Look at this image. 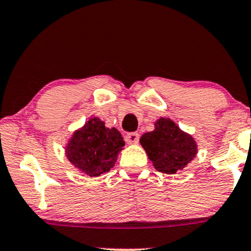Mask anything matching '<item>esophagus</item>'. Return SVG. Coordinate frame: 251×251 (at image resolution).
Masks as SVG:
<instances>
[{"instance_id":"1","label":"esophagus","mask_w":251,"mask_h":251,"mask_svg":"<svg viewBox=\"0 0 251 251\" xmlns=\"http://www.w3.org/2000/svg\"><path fill=\"white\" fill-rule=\"evenodd\" d=\"M125 140L127 144H137L139 142V134L135 133V132H129V133L126 134Z\"/></svg>"}]
</instances>
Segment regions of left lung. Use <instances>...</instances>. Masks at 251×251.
Masks as SVG:
<instances>
[{
    "label": "left lung",
    "instance_id": "1",
    "mask_svg": "<svg viewBox=\"0 0 251 251\" xmlns=\"http://www.w3.org/2000/svg\"><path fill=\"white\" fill-rule=\"evenodd\" d=\"M139 142L154 169L169 175L183 170L198 151L192 135L181 131L170 118L158 119L153 131L144 133Z\"/></svg>",
    "mask_w": 251,
    "mask_h": 251
}]
</instances>
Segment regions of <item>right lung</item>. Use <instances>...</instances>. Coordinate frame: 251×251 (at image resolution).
<instances>
[{"label":"right lung","mask_w":251,"mask_h":251,"mask_svg":"<svg viewBox=\"0 0 251 251\" xmlns=\"http://www.w3.org/2000/svg\"><path fill=\"white\" fill-rule=\"evenodd\" d=\"M124 146V138L116 127H106L101 119L93 117L74 131L65 152L74 168L89 177H98L113 168Z\"/></svg>","instance_id":"obj_1"}]
</instances>
